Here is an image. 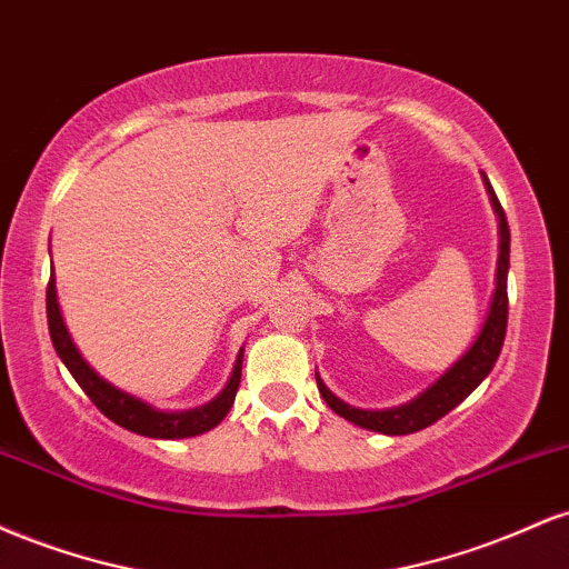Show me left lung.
<instances>
[{
    "label": "left lung",
    "instance_id": "obj_1",
    "mask_svg": "<svg viewBox=\"0 0 569 569\" xmlns=\"http://www.w3.org/2000/svg\"><path fill=\"white\" fill-rule=\"evenodd\" d=\"M485 176V173H481ZM485 187L489 194V202H492V211L498 217V272H495V291L492 299H489V310L485 318V326H481L479 337L473 339V345L462 352L460 358L449 367L433 385H428L420 396H415L411 401L401 403V407L390 409H361L352 407V403L342 401V398L331 393L321 380V375L316 371L318 390H321L323 401L329 403L331 411H337L339 417L352 422L358 428L375 430V433L385 436H407L417 433V430L433 426L436 420H441L443 415H449L462 398H468L485 382V377L492 371L495 361H498L502 350V339H506V326H508V253H511V232H508L506 213H502V206L495 194L492 184L485 176Z\"/></svg>",
    "mask_w": 569,
    "mask_h": 569
}]
</instances>
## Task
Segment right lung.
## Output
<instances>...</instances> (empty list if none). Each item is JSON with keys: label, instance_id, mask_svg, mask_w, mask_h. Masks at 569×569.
<instances>
[{"label": "right lung", "instance_id": "obj_1", "mask_svg": "<svg viewBox=\"0 0 569 569\" xmlns=\"http://www.w3.org/2000/svg\"><path fill=\"white\" fill-rule=\"evenodd\" d=\"M48 326L53 348L58 352V358L63 361V367L69 369V375L74 377L77 385H80L90 401H93L109 420L117 422L120 428L130 430V433L147 436V439H189V436H200L206 433V430L217 428L227 417V411L232 409L234 393H238L240 385V369H243V348H240L238 358H234L230 380H227L217 398H211V401L194 409L168 411L152 407V403H147L143 398L128 393V390L103 380V377L84 361L80 348H77L74 339L69 335L67 321H63L61 305H58L56 272L50 276L48 283Z\"/></svg>", "mask_w": 569, "mask_h": 569}]
</instances>
